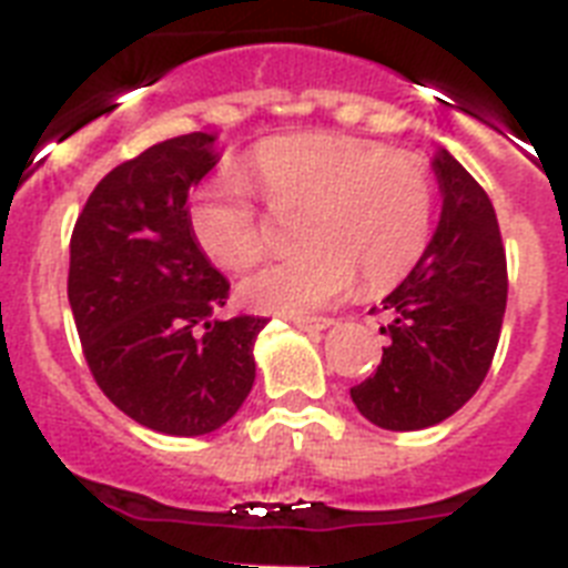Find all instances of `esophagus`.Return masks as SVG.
<instances>
[{"label": "esophagus", "mask_w": 568, "mask_h": 568, "mask_svg": "<svg viewBox=\"0 0 568 568\" xmlns=\"http://www.w3.org/2000/svg\"><path fill=\"white\" fill-rule=\"evenodd\" d=\"M293 324L304 333H322V331H327V327H331L333 318H302V316H298V318H293Z\"/></svg>", "instance_id": "34e87169"}]
</instances>
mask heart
<instances>
[{"instance_id": "heart-1", "label": "heart", "mask_w": 568, "mask_h": 568, "mask_svg": "<svg viewBox=\"0 0 568 568\" xmlns=\"http://www.w3.org/2000/svg\"><path fill=\"white\" fill-rule=\"evenodd\" d=\"M244 174L273 212H302L295 224L302 255L241 281V302L258 313L322 310L342 298L356 275L365 290H385L405 278L428 246L434 189L414 154L344 134H295L252 149ZM189 230L232 273L264 255L255 206L230 174L192 195Z\"/></svg>"}]
</instances>
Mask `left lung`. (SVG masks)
I'll list each match as a JSON object with an SVG mask.
<instances>
[{
	"label": "left lung",
	"mask_w": 568,
	"mask_h": 568,
	"mask_svg": "<svg viewBox=\"0 0 568 568\" xmlns=\"http://www.w3.org/2000/svg\"><path fill=\"white\" fill-rule=\"evenodd\" d=\"M430 169L439 224L408 278L382 298L390 338L382 365L351 387L358 414L385 430H423L457 414L486 379L506 313V252L486 189L445 149Z\"/></svg>",
	"instance_id": "8db88e82"
}]
</instances>
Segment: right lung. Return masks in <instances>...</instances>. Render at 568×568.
Wrapping results in <instances>:
<instances>
[{"instance_id": "obj_1", "label": "right lung", "mask_w": 568, "mask_h": 568, "mask_svg": "<svg viewBox=\"0 0 568 568\" xmlns=\"http://www.w3.org/2000/svg\"><path fill=\"white\" fill-rule=\"evenodd\" d=\"M215 134L145 149L97 183L71 235L68 304L97 385L169 436L226 425L255 382L266 318H217L230 281L189 230V192L215 169Z\"/></svg>"}]
</instances>
